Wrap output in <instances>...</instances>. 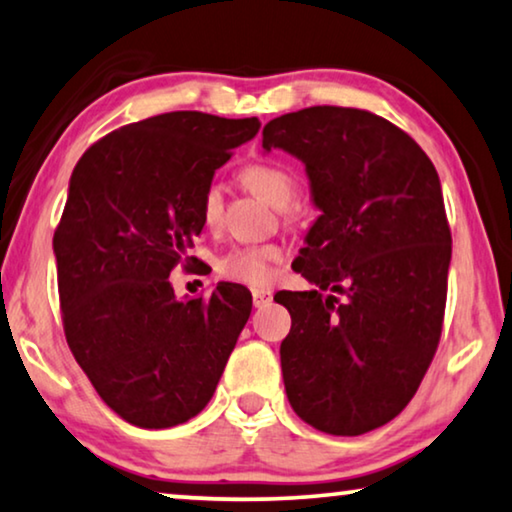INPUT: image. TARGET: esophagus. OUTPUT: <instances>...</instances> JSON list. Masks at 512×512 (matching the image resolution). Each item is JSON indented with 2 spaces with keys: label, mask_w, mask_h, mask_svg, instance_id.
Wrapping results in <instances>:
<instances>
[{
  "label": "esophagus",
  "mask_w": 512,
  "mask_h": 512,
  "mask_svg": "<svg viewBox=\"0 0 512 512\" xmlns=\"http://www.w3.org/2000/svg\"><path fill=\"white\" fill-rule=\"evenodd\" d=\"M251 295H254V307H265V305H270V302H272L270 288H254Z\"/></svg>",
  "instance_id": "esophagus-1"
}]
</instances>
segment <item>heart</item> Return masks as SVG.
I'll use <instances>...</instances> for the list:
<instances>
[{"label": "heart", "instance_id": "heart-1", "mask_svg": "<svg viewBox=\"0 0 512 512\" xmlns=\"http://www.w3.org/2000/svg\"><path fill=\"white\" fill-rule=\"evenodd\" d=\"M242 180L247 187L261 196L265 203L284 207L295 194V177L286 168L274 164H251L242 170ZM224 210V187L219 182L207 184L201 198V217L205 226H217ZM284 258V251L277 244H249L238 247L221 258L219 270L226 277L244 284H268L274 277V263Z\"/></svg>", "mask_w": 512, "mask_h": 512}]
</instances>
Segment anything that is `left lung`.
<instances>
[{
    "label": "left lung",
    "instance_id": "left-lung-1",
    "mask_svg": "<svg viewBox=\"0 0 512 512\" xmlns=\"http://www.w3.org/2000/svg\"><path fill=\"white\" fill-rule=\"evenodd\" d=\"M263 150L305 164L321 212L293 263L316 288L274 295L293 321L288 402L325 434L372 432L411 402L441 337L453 238L439 175L409 133L358 108L274 117Z\"/></svg>",
    "mask_w": 512,
    "mask_h": 512
}]
</instances>
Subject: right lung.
<instances>
[{
  "mask_svg": "<svg viewBox=\"0 0 512 512\" xmlns=\"http://www.w3.org/2000/svg\"><path fill=\"white\" fill-rule=\"evenodd\" d=\"M258 129L256 117L177 110L108 133L73 168L53 238L66 342L131 425L164 429L201 413L249 321L244 286L180 300L168 277L189 265L214 170Z\"/></svg>",
  "mask_w": 512,
  "mask_h": 512,
  "instance_id": "1",
  "label": "right lung"
}]
</instances>
